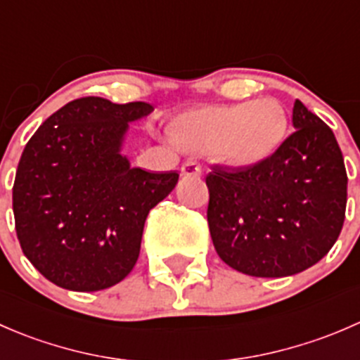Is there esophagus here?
Listing matches in <instances>:
<instances>
[{
  "instance_id": "1",
  "label": "esophagus",
  "mask_w": 360,
  "mask_h": 360,
  "mask_svg": "<svg viewBox=\"0 0 360 360\" xmlns=\"http://www.w3.org/2000/svg\"><path fill=\"white\" fill-rule=\"evenodd\" d=\"M181 174L186 177H197L202 174V163L197 162V160H188V162L183 163L181 167Z\"/></svg>"
}]
</instances>
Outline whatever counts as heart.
<instances>
[{
  "instance_id": "heart-1",
  "label": "heart",
  "mask_w": 360,
  "mask_h": 360,
  "mask_svg": "<svg viewBox=\"0 0 360 360\" xmlns=\"http://www.w3.org/2000/svg\"><path fill=\"white\" fill-rule=\"evenodd\" d=\"M288 116L270 97L238 104H209L177 116L172 137L177 144L214 153L237 169L266 162L284 143Z\"/></svg>"
}]
</instances>
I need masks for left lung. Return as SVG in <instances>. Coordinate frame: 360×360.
<instances>
[{"label": "left lung", "instance_id": "obj_1", "mask_svg": "<svg viewBox=\"0 0 360 360\" xmlns=\"http://www.w3.org/2000/svg\"><path fill=\"white\" fill-rule=\"evenodd\" d=\"M294 132L266 162L250 169L214 167L210 237L221 259L252 277H288L321 261L335 245L347 209V169L333 130L292 108Z\"/></svg>", "mask_w": 360, "mask_h": 360}]
</instances>
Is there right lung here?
<instances>
[{
	"label": "right lung",
	"mask_w": 360,
	"mask_h": 360,
	"mask_svg": "<svg viewBox=\"0 0 360 360\" xmlns=\"http://www.w3.org/2000/svg\"><path fill=\"white\" fill-rule=\"evenodd\" d=\"M151 111L148 103L79 97L25 144L13 183L17 238L59 288L101 291L132 271L148 212L179 179L130 167L120 155L129 122Z\"/></svg>",
	"instance_id": "1"
}]
</instances>
